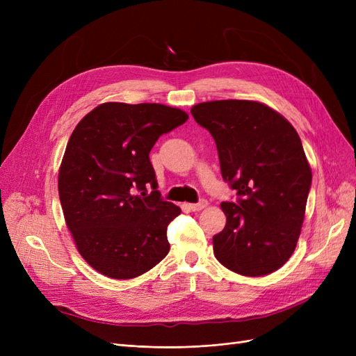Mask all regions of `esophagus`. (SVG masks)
<instances>
[{
    "label": "esophagus",
    "mask_w": 356,
    "mask_h": 356,
    "mask_svg": "<svg viewBox=\"0 0 356 356\" xmlns=\"http://www.w3.org/2000/svg\"><path fill=\"white\" fill-rule=\"evenodd\" d=\"M207 207H208V202L204 200V199H202V200H199L197 203H191L188 208H190L193 212H197V211H202V209H204V208H207Z\"/></svg>",
    "instance_id": "1"
}]
</instances>
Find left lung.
<instances>
[{
    "instance_id": "8db88e82",
    "label": "left lung",
    "mask_w": 356,
    "mask_h": 356,
    "mask_svg": "<svg viewBox=\"0 0 356 356\" xmlns=\"http://www.w3.org/2000/svg\"><path fill=\"white\" fill-rule=\"evenodd\" d=\"M217 144L221 175L238 200L222 202L225 227L212 238L217 260L243 276H264L293 255L312 169L286 118L255 101H211L191 108Z\"/></svg>"
}]
</instances>
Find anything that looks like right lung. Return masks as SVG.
I'll return each instance as SVG.
<instances>
[{
	"label": "right lung",
	"mask_w": 356,
	"mask_h": 356,
	"mask_svg": "<svg viewBox=\"0 0 356 356\" xmlns=\"http://www.w3.org/2000/svg\"><path fill=\"white\" fill-rule=\"evenodd\" d=\"M187 118L161 104L105 102L75 126L59 169V199L79 252L96 272L132 279L168 255V225L181 209L156 190L149 152Z\"/></svg>",
	"instance_id": "1"
}]
</instances>
